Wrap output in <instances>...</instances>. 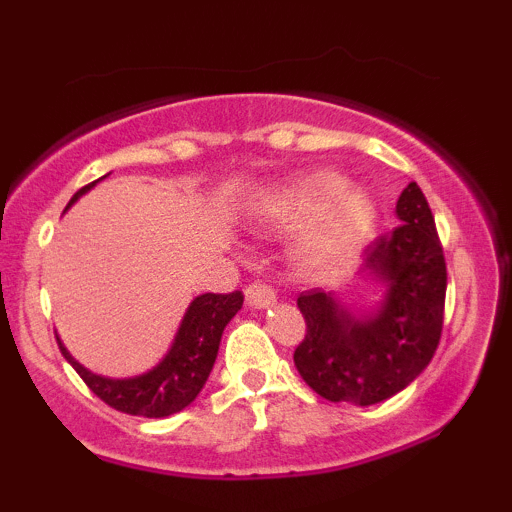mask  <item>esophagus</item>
I'll return each mask as SVG.
<instances>
[{"label": "esophagus", "instance_id": "34e87169", "mask_svg": "<svg viewBox=\"0 0 512 512\" xmlns=\"http://www.w3.org/2000/svg\"><path fill=\"white\" fill-rule=\"evenodd\" d=\"M245 301H248L250 308H269V305H274L276 301V293L272 286L267 284H250L248 289H245Z\"/></svg>", "mask_w": 512, "mask_h": 512}]
</instances>
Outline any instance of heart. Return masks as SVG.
I'll return each mask as SVG.
<instances>
[{
  "label": "heart",
  "mask_w": 512,
  "mask_h": 512,
  "mask_svg": "<svg viewBox=\"0 0 512 512\" xmlns=\"http://www.w3.org/2000/svg\"><path fill=\"white\" fill-rule=\"evenodd\" d=\"M260 214L262 219L289 228L320 216L305 238L303 255L310 262H337L361 248L375 211L363 192L349 190L342 175L320 170L264 199Z\"/></svg>",
  "instance_id": "1"
}]
</instances>
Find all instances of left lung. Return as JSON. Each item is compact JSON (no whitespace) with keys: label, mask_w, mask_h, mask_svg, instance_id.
Listing matches in <instances>:
<instances>
[{"label":"left lung","mask_w":512,"mask_h":512,"mask_svg":"<svg viewBox=\"0 0 512 512\" xmlns=\"http://www.w3.org/2000/svg\"><path fill=\"white\" fill-rule=\"evenodd\" d=\"M395 211L402 223L363 252L361 272L385 286L378 308L351 313L325 289L298 296L308 330L293 363L330 402L368 407L390 399L424 373L438 349L448 272L436 221L416 182L404 187Z\"/></svg>","instance_id":"1"}]
</instances>
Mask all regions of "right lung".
Masks as SVG:
<instances>
[{"label": "right lung", "mask_w": 512, "mask_h": 512, "mask_svg": "<svg viewBox=\"0 0 512 512\" xmlns=\"http://www.w3.org/2000/svg\"><path fill=\"white\" fill-rule=\"evenodd\" d=\"M96 182L81 187L69 199L67 209L81 195H86ZM240 305H243V293L240 291L197 296L187 308V313L182 315L168 354L161 358L158 366L142 375H134V378H108V375L93 373L69 354L60 337H57V344H60L62 356L72 363L81 380L91 387L93 395L101 397L108 407L132 416L163 419V416L178 414V411L190 407L202 392L211 368H214L216 354H219L221 334L240 310Z\"/></svg>", "instance_id": "obj_1"}]
</instances>
